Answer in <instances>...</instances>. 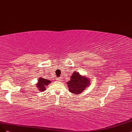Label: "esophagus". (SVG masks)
I'll list each match as a JSON object with an SVG mask.
<instances>
[{
	"instance_id": "34e87169",
	"label": "esophagus",
	"mask_w": 132,
	"mask_h": 132,
	"mask_svg": "<svg viewBox=\"0 0 132 132\" xmlns=\"http://www.w3.org/2000/svg\"><path fill=\"white\" fill-rule=\"evenodd\" d=\"M56 80H57V81H61V77H58V78H56Z\"/></svg>"
}]
</instances>
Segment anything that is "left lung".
Returning <instances> with one entry per match:
<instances>
[{"label":"left lung","mask_w":132,"mask_h":132,"mask_svg":"<svg viewBox=\"0 0 132 132\" xmlns=\"http://www.w3.org/2000/svg\"><path fill=\"white\" fill-rule=\"evenodd\" d=\"M89 82L88 78L83 77L78 72H74L71 76V80L67 84L70 92L79 94L89 86Z\"/></svg>","instance_id":"8db88e82"}]
</instances>
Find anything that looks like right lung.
Returning a JSON list of instances; mask_svg holds the SVG:
<instances>
[{"instance_id": "right-lung-1", "label": "right lung", "mask_w": 132, "mask_h": 132, "mask_svg": "<svg viewBox=\"0 0 132 132\" xmlns=\"http://www.w3.org/2000/svg\"><path fill=\"white\" fill-rule=\"evenodd\" d=\"M50 82L51 81L50 80H47L46 79L40 77L38 80V83L36 84L37 87H38L40 91H44L46 89V86L48 84H50Z\"/></svg>"}]
</instances>
